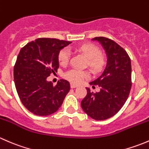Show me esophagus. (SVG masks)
Returning <instances> with one entry per match:
<instances>
[{
  "instance_id": "obj_1",
  "label": "esophagus",
  "mask_w": 149,
  "mask_h": 149,
  "mask_svg": "<svg viewBox=\"0 0 149 149\" xmlns=\"http://www.w3.org/2000/svg\"><path fill=\"white\" fill-rule=\"evenodd\" d=\"M77 86H78L76 85V84H70V87H71V88H76Z\"/></svg>"
}]
</instances>
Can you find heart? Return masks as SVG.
Returning <instances> with one entry per match:
<instances>
[{
  "label": "heart",
  "mask_w": 149,
  "mask_h": 149,
  "mask_svg": "<svg viewBox=\"0 0 149 149\" xmlns=\"http://www.w3.org/2000/svg\"><path fill=\"white\" fill-rule=\"evenodd\" d=\"M76 50L83 54L87 58V65L92 72L98 73L101 72L106 65V58L97 46L91 43H85L76 47ZM70 58V51L67 48L61 49L58 54V62L60 65H68ZM88 73L86 70L73 68L68 70L64 74L65 79L73 84H80L82 81L88 78Z\"/></svg>",
  "instance_id": "heart-1"
}]
</instances>
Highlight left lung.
<instances>
[{"mask_svg": "<svg viewBox=\"0 0 149 149\" xmlns=\"http://www.w3.org/2000/svg\"><path fill=\"white\" fill-rule=\"evenodd\" d=\"M101 43L107 56L102 74L90 85H98L100 91L94 93L86 88L81 101L83 110L90 118L104 120L118 113L128 98L132 86L131 62L128 54L118 43L104 37H94Z\"/></svg>", "mask_w": 149, "mask_h": 149, "instance_id": "8db88e82", "label": "left lung"}]
</instances>
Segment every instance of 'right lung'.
Returning a JSON list of instances; mask_svg holds the SVG:
<instances>
[{
    "label": "right lung",
    "instance_id": "right-lung-1",
    "mask_svg": "<svg viewBox=\"0 0 149 149\" xmlns=\"http://www.w3.org/2000/svg\"><path fill=\"white\" fill-rule=\"evenodd\" d=\"M70 42L39 38L21 49L13 68L18 95L24 106L40 116L56 112L70 91L68 81L61 79L55 86L47 78L59 68L58 54Z\"/></svg>",
    "mask_w": 149,
    "mask_h": 149
}]
</instances>
